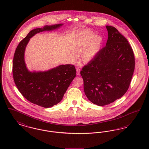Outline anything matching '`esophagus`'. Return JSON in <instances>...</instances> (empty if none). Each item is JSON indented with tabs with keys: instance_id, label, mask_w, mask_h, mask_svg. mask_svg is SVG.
I'll list each match as a JSON object with an SVG mask.
<instances>
[{
	"instance_id": "esophagus-1",
	"label": "esophagus",
	"mask_w": 149,
	"mask_h": 149,
	"mask_svg": "<svg viewBox=\"0 0 149 149\" xmlns=\"http://www.w3.org/2000/svg\"><path fill=\"white\" fill-rule=\"evenodd\" d=\"M76 70H77V74L78 76L80 75V69L79 68H76Z\"/></svg>"
}]
</instances>
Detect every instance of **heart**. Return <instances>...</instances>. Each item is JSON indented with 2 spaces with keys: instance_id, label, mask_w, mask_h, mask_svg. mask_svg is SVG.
Returning a JSON list of instances; mask_svg holds the SVG:
<instances>
[{
  "instance_id": "1",
  "label": "heart",
  "mask_w": 149,
  "mask_h": 149,
  "mask_svg": "<svg viewBox=\"0 0 149 149\" xmlns=\"http://www.w3.org/2000/svg\"><path fill=\"white\" fill-rule=\"evenodd\" d=\"M102 37L98 35L94 36L92 31H84L77 35L76 42L74 45V50L80 52V58L81 61L87 63L92 60L93 58L98 52L102 43ZM72 58L75 57L72 55Z\"/></svg>"
}]
</instances>
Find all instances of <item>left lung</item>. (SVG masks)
<instances>
[{
  "mask_svg": "<svg viewBox=\"0 0 149 149\" xmlns=\"http://www.w3.org/2000/svg\"><path fill=\"white\" fill-rule=\"evenodd\" d=\"M106 27V46L80 71L85 95L99 106L109 104L126 93L135 69L134 54L127 39L115 27Z\"/></svg>",
  "mask_w": 149,
  "mask_h": 149,
  "instance_id": "8db88e82",
  "label": "left lung"
}]
</instances>
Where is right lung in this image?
I'll use <instances>...</instances> for the list:
<instances>
[{
	"instance_id": "add662e5",
	"label": "right lung",
	"mask_w": 149,
	"mask_h": 149,
	"mask_svg": "<svg viewBox=\"0 0 149 149\" xmlns=\"http://www.w3.org/2000/svg\"><path fill=\"white\" fill-rule=\"evenodd\" d=\"M63 24L45 26L31 31L18 44L13 57L14 83L22 95L30 102L44 108L56 105L76 77V69L70 64L60 65L46 71L29 70L24 60L26 46L31 38L37 33L52 31Z\"/></svg>"
}]
</instances>
